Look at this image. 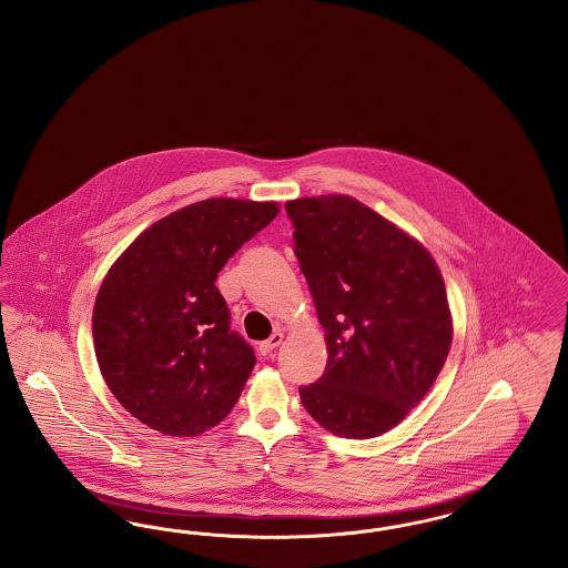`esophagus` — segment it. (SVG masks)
I'll return each mask as SVG.
<instances>
[{"label": "esophagus", "mask_w": 568, "mask_h": 568, "mask_svg": "<svg viewBox=\"0 0 568 568\" xmlns=\"http://www.w3.org/2000/svg\"><path fill=\"white\" fill-rule=\"evenodd\" d=\"M281 343H283V334H281V332H274L271 338H266V341L260 343V353H262V355H268V353L274 352Z\"/></svg>", "instance_id": "obj_1"}]
</instances>
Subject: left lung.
<instances>
[{
    "mask_svg": "<svg viewBox=\"0 0 568 568\" xmlns=\"http://www.w3.org/2000/svg\"><path fill=\"white\" fill-rule=\"evenodd\" d=\"M294 253L324 325L327 364L300 400L325 430L373 438L400 424L438 377L452 313L433 255L349 195L285 204Z\"/></svg>",
    "mask_w": 568,
    "mask_h": 568,
    "instance_id": "8db88e82",
    "label": "left lung"
}]
</instances>
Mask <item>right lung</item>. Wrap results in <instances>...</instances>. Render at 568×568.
<instances>
[{
	"label": "right lung",
	"mask_w": 568,
	"mask_h": 568,
	"mask_svg": "<svg viewBox=\"0 0 568 568\" xmlns=\"http://www.w3.org/2000/svg\"><path fill=\"white\" fill-rule=\"evenodd\" d=\"M276 213L274 202L211 197L153 223L110 268L93 306L95 357L138 422L195 436L241 398L255 353L230 329L216 274Z\"/></svg>",
	"instance_id": "1"
}]
</instances>
